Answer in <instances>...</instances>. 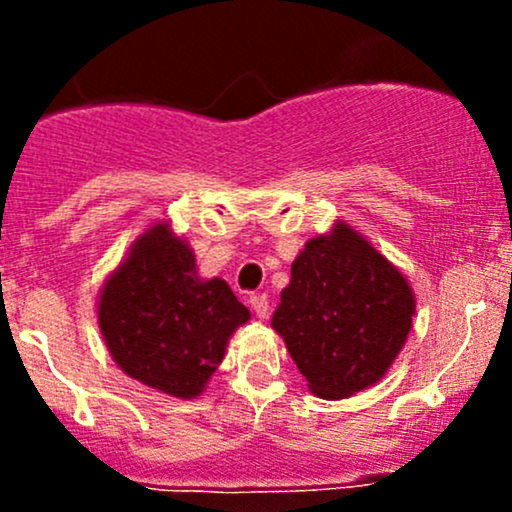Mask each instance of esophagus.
Here are the masks:
<instances>
[{
    "label": "esophagus",
    "instance_id": "obj_1",
    "mask_svg": "<svg viewBox=\"0 0 512 512\" xmlns=\"http://www.w3.org/2000/svg\"><path fill=\"white\" fill-rule=\"evenodd\" d=\"M250 305H252V310H255L257 317H267L269 315V301H267V296H264V293H252Z\"/></svg>",
    "mask_w": 512,
    "mask_h": 512
}]
</instances>
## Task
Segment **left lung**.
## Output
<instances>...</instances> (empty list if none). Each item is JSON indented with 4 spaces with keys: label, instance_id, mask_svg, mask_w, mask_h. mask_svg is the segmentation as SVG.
Here are the masks:
<instances>
[{
    "label": "left lung",
    "instance_id": "8db88e82",
    "mask_svg": "<svg viewBox=\"0 0 512 512\" xmlns=\"http://www.w3.org/2000/svg\"><path fill=\"white\" fill-rule=\"evenodd\" d=\"M414 296L402 274L346 223L308 240L281 291L272 327L325 399L378 383L411 330Z\"/></svg>",
    "mask_w": 512,
    "mask_h": 512
}]
</instances>
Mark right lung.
I'll return each mask as SVG.
<instances>
[{"label":"right lung","instance_id":"obj_1","mask_svg":"<svg viewBox=\"0 0 512 512\" xmlns=\"http://www.w3.org/2000/svg\"><path fill=\"white\" fill-rule=\"evenodd\" d=\"M250 310L223 279L202 281L195 255L166 223L134 243L105 284L98 322L129 378L190 399L221 363L226 342Z\"/></svg>","mask_w":512,"mask_h":512}]
</instances>
